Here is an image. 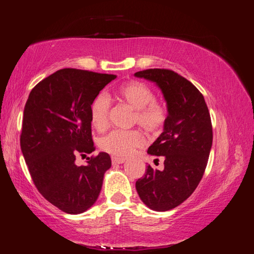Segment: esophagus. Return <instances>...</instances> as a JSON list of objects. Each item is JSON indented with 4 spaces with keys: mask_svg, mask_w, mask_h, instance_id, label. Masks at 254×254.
<instances>
[{
    "mask_svg": "<svg viewBox=\"0 0 254 254\" xmlns=\"http://www.w3.org/2000/svg\"><path fill=\"white\" fill-rule=\"evenodd\" d=\"M111 160H112V163L113 164H122V163L125 162V159L118 158V157H114V156L111 157Z\"/></svg>",
    "mask_w": 254,
    "mask_h": 254,
    "instance_id": "34e87169",
    "label": "esophagus"
}]
</instances>
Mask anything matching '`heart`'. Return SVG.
Here are the masks:
<instances>
[{
	"label": "heart",
	"instance_id": "b5f03b06",
	"mask_svg": "<svg viewBox=\"0 0 254 254\" xmlns=\"http://www.w3.org/2000/svg\"><path fill=\"white\" fill-rule=\"evenodd\" d=\"M118 97L134 109L132 122L148 132L157 133L163 129L167 119V110L161 103L155 101V93L147 84L130 80L122 83L117 89ZM110 101L104 94L97 95L90 106L91 124L98 132L108 127ZM145 143L144 135L139 130H112L101 137L98 144L102 150L114 157L125 158L131 155L135 148Z\"/></svg>",
	"mask_w": 254,
	"mask_h": 254
}]
</instances>
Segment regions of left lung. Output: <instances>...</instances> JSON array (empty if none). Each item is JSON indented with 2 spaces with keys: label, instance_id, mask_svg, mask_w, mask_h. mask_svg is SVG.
<instances>
[{
  "label": "left lung",
  "instance_id": "obj_1",
  "mask_svg": "<svg viewBox=\"0 0 254 254\" xmlns=\"http://www.w3.org/2000/svg\"><path fill=\"white\" fill-rule=\"evenodd\" d=\"M135 77L155 82L167 105L163 132L147 152L164 157V170L148 165L135 182L141 200L158 212L172 210L193 194L204 174L213 141L211 117L193 83L166 68H148Z\"/></svg>",
  "mask_w": 254,
  "mask_h": 254
}]
</instances>
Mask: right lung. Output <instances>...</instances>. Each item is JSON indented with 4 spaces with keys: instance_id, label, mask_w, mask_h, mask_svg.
Segmentation results:
<instances>
[{
    "instance_id": "add662e5",
    "label": "right lung",
    "mask_w": 254,
    "mask_h": 254,
    "mask_svg": "<svg viewBox=\"0 0 254 254\" xmlns=\"http://www.w3.org/2000/svg\"><path fill=\"white\" fill-rule=\"evenodd\" d=\"M117 75L63 68L30 91L24 107L21 150L39 193L67 214L94 204L104 175L111 167L107 152L75 164L76 156L95 150L90 106Z\"/></svg>"
}]
</instances>
